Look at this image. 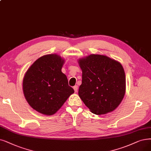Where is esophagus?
<instances>
[{
  "instance_id": "1",
  "label": "esophagus",
  "mask_w": 151,
  "mask_h": 151,
  "mask_svg": "<svg viewBox=\"0 0 151 151\" xmlns=\"http://www.w3.org/2000/svg\"><path fill=\"white\" fill-rule=\"evenodd\" d=\"M74 91H75V92H77V90H78V86H75L74 87Z\"/></svg>"
}]
</instances>
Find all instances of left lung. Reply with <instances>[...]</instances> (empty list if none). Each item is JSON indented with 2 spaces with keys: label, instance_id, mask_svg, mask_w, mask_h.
Masks as SVG:
<instances>
[{
  "label": "left lung",
  "instance_id": "8db88e82",
  "mask_svg": "<svg viewBox=\"0 0 151 151\" xmlns=\"http://www.w3.org/2000/svg\"><path fill=\"white\" fill-rule=\"evenodd\" d=\"M82 71L79 95L95 114L113 111L126 92L125 72L122 64L105 55H90L78 60Z\"/></svg>",
  "mask_w": 151,
  "mask_h": 151
}]
</instances>
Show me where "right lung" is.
Wrapping results in <instances>:
<instances>
[{
	"instance_id": "right-lung-1",
	"label": "right lung",
	"mask_w": 151,
	"mask_h": 151,
	"mask_svg": "<svg viewBox=\"0 0 151 151\" xmlns=\"http://www.w3.org/2000/svg\"><path fill=\"white\" fill-rule=\"evenodd\" d=\"M64 63L56 54L44 55L36 60L23 77L25 99L35 110L45 115L55 114L74 93L61 71Z\"/></svg>"
}]
</instances>
